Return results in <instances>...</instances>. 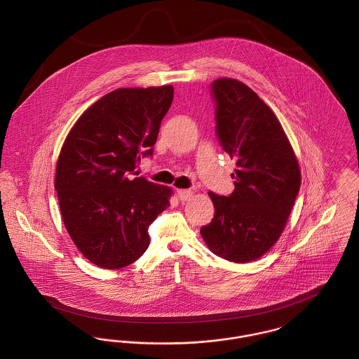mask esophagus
Masks as SVG:
<instances>
[{
  "label": "esophagus",
  "mask_w": 359,
  "mask_h": 359,
  "mask_svg": "<svg viewBox=\"0 0 359 359\" xmlns=\"http://www.w3.org/2000/svg\"><path fill=\"white\" fill-rule=\"evenodd\" d=\"M194 191L192 189H177V196L180 201H187L192 196Z\"/></svg>",
  "instance_id": "esophagus-1"
}]
</instances>
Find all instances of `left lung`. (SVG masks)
I'll use <instances>...</instances> for the list:
<instances>
[{"label": "left lung", "instance_id": "obj_1", "mask_svg": "<svg viewBox=\"0 0 359 359\" xmlns=\"http://www.w3.org/2000/svg\"><path fill=\"white\" fill-rule=\"evenodd\" d=\"M211 93L217 102V135L236 161V188L229 196L208 192L215 214L201 234L214 255L245 264L264 256L280 238L302 172L280 121L250 87L219 78Z\"/></svg>", "mask_w": 359, "mask_h": 359}]
</instances>
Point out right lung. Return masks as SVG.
<instances>
[{"label": "right lung", "instance_id": "add662e5", "mask_svg": "<svg viewBox=\"0 0 359 359\" xmlns=\"http://www.w3.org/2000/svg\"><path fill=\"white\" fill-rule=\"evenodd\" d=\"M173 87L117 88L93 103L66 137L55 189L75 246L94 265L121 269L149 246L148 227L170 205L172 189L130 179L152 156Z\"/></svg>", "mask_w": 359, "mask_h": 359}]
</instances>
